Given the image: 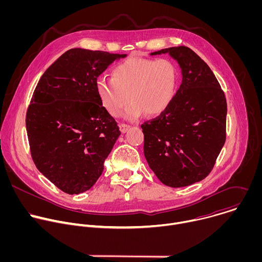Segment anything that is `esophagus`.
<instances>
[{"instance_id":"obj_1","label":"esophagus","mask_w":262,"mask_h":262,"mask_svg":"<svg viewBox=\"0 0 262 262\" xmlns=\"http://www.w3.org/2000/svg\"><path fill=\"white\" fill-rule=\"evenodd\" d=\"M119 128H120V132H121L122 134H124V133H126L127 129L129 128V125H127V124H125V123H120V124H119Z\"/></svg>"}]
</instances>
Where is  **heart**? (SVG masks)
I'll list each match as a JSON object with an SVG mask.
<instances>
[{"instance_id":"obj_1","label":"heart","mask_w":262,"mask_h":262,"mask_svg":"<svg viewBox=\"0 0 262 262\" xmlns=\"http://www.w3.org/2000/svg\"><path fill=\"white\" fill-rule=\"evenodd\" d=\"M177 77V68L169 59L133 57L113 67L112 80L99 78L96 91L102 106L114 117L130 100L125 118L135 120L143 113L159 115L168 107L175 94Z\"/></svg>"}]
</instances>
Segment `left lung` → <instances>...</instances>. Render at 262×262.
<instances>
[{
    "label": "left lung",
    "mask_w": 262,
    "mask_h": 262,
    "mask_svg": "<svg viewBox=\"0 0 262 262\" xmlns=\"http://www.w3.org/2000/svg\"><path fill=\"white\" fill-rule=\"evenodd\" d=\"M168 53L180 68L182 82L168 107L144 122V156L157 177L171 188L204 179L226 141L227 102L209 66L190 48Z\"/></svg>",
    "instance_id": "left-lung-1"
}]
</instances>
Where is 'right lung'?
<instances>
[{"instance_id": "obj_1", "label": "right lung", "mask_w": 262, "mask_h": 262, "mask_svg": "<svg viewBox=\"0 0 262 262\" xmlns=\"http://www.w3.org/2000/svg\"><path fill=\"white\" fill-rule=\"evenodd\" d=\"M126 55L71 49L42 74L26 115L33 162L62 192L91 189L120 136L115 119L102 106L97 78Z\"/></svg>"}]
</instances>
